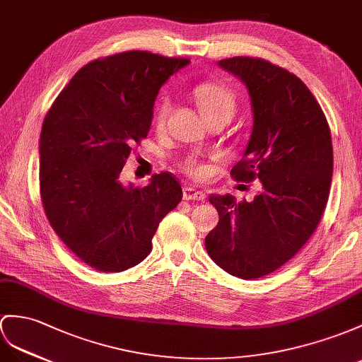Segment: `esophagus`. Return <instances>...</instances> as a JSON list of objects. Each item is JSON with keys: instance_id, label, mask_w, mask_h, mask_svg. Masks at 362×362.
<instances>
[{"instance_id": "1", "label": "esophagus", "mask_w": 362, "mask_h": 362, "mask_svg": "<svg viewBox=\"0 0 362 362\" xmlns=\"http://www.w3.org/2000/svg\"><path fill=\"white\" fill-rule=\"evenodd\" d=\"M182 197H184V199H187V201H202L206 198L204 192L197 190L193 187H184L182 189Z\"/></svg>"}]
</instances>
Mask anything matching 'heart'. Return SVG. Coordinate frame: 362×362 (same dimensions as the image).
<instances>
[{
  "label": "heart",
  "instance_id": "1",
  "mask_svg": "<svg viewBox=\"0 0 362 362\" xmlns=\"http://www.w3.org/2000/svg\"><path fill=\"white\" fill-rule=\"evenodd\" d=\"M195 101L204 118L214 117V115H224V117L230 118L236 105L233 93L226 86L215 83H206L198 86L195 89ZM169 110L170 100L167 96H161L153 107V124L156 127L164 126ZM180 167L182 172H186L195 180H204L210 175V167L195 156L184 158V160L180 161Z\"/></svg>",
  "mask_w": 362,
  "mask_h": 362
}]
</instances>
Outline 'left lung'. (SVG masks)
Returning a JSON list of instances; mask_svg holds the SVG:
<instances>
[{"label": "left lung", "instance_id": "8db88e82", "mask_svg": "<svg viewBox=\"0 0 362 362\" xmlns=\"http://www.w3.org/2000/svg\"><path fill=\"white\" fill-rule=\"evenodd\" d=\"M218 64L247 86L253 109L250 141L230 175L259 180L262 190L250 202L209 198L219 221L206 249L230 275L262 278L292 259L321 221L332 184V135L318 101L287 69L252 57Z\"/></svg>", "mask_w": 362, "mask_h": 362}]
</instances>
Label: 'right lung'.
<instances>
[{
    "label": "right lung",
    "instance_id": "obj_1",
    "mask_svg": "<svg viewBox=\"0 0 362 362\" xmlns=\"http://www.w3.org/2000/svg\"><path fill=\"white\" fill-rule=\"evenodd\" d=\"M187 58L129 50L87 63L59 92L40 136L44 214L67 247L98 272H122L143 261L161 219L180 204L170 172L144 187L118 176L148 134L161 86Z\"/></svg>",
    "mask_w": 362,
    "mask_h": 362
}]
</instances>
